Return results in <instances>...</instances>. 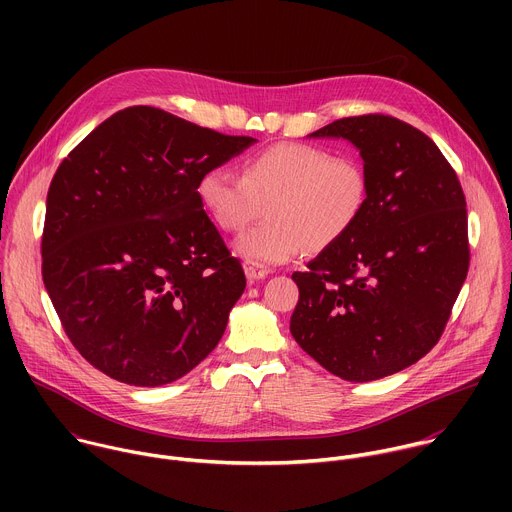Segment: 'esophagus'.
Masks as SVG:
<instances>
[{
  "mask_svg": "<svg viewBox=\"0 0 512 512\" xmlns=\"http://www.w3.org/2000/svg\"><path fill=\"white\" fill-rule=\"evenodd\" d=\"M245 275H247V279L253 283V281H259V279H265L267 275H269V269L267 267H263V265H255V263H251V261H245Z\"/></svg>",
  "mask_w": 512,
  "mask_h": 512,
  "instance_id": "esophagus-1",
  "label": "esophagus"
}]
</instances>
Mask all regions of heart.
Listing matches in <instances>:
<instances>
[{"instance_id": "1", "label": "heart", "mask_w": 512, "mask_h": 512, "mask_svg": "<svg viewBox=\"0 0 512 512\" xmlns=\"http://www.w3.org/2000/svg\"><path fill=\"white\" fill-rule=\"evenodd\" d=\"M196 196L225 233H239L269 204V223L235 243L245 261L265 267L344 241L367 210L369 176L354 156L285 141L247 158L241 176L225 166L204 170Z\"/></svg>"}]
</instances>
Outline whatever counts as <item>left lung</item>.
Segmentation results:
<instances>
[{
    "mask_svg": "<svg viewBox=\"0 0 512 512\" xmlns=\"http://www.w3.org/2000/svg\"><path fill=\"white\" fill-rule=\"evenodd\" d=\"M312 137L356 145L369 202L344 241L291 275L300 300L289 330L332 375L383 379L444 334L470 265L466 196L440 148L397 117H344Z\"/></svg>",
    "mask_w": 512,
    "mask_h": 512,
    "instance_id": "8db88e82",
    "label": "left lung"
}]
</instances>
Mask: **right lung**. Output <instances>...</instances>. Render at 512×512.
<instances>
[{
  "instance_id": "right-lung-1",
  "label": "right lung",
  "mask_w": 512,
  "mask_h": 512,
  "mask_svg": "<svg viewBox=\"0 0 512 512\" xmlns=\"http://www.w3.org/2000/svg\"><path fill=\"white\" fill-rule=\"evenodd\" d=\"M253 141L135 105L60 162L46 198L42 279L68 340L107 377L166 385L221 340L247 279L196 182Z\"/></svg>"
}]
</instances>
